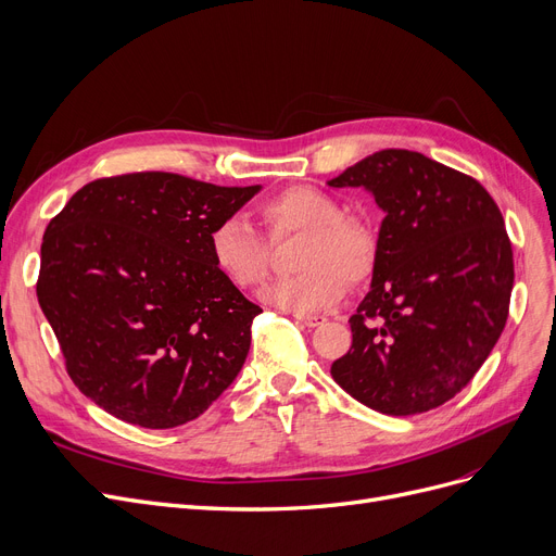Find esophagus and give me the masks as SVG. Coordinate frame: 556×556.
<instances>
[{
  "instance_id": "obj_1",
  "label": "esophagus",
  "mask_w": 556,
  "mask_h": 556,
  "mask_svg": "<svg viewBox=\"0 0 556 556\" xmlns=\"http://www.w3.org/2000/svg\"><path fill=\"white\" fill-rule=\"evenodd\" d=\"M296 319H299V324H303L307 328H316V326L326 324V316L324 314H299Z\"/></svg>"
}]
</instances>
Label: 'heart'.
<instances>
[{"label": "heart", "mask_w": 556, "mask_h": 556, "mask_svg": "<svg viewBox=\"0 0 556 556\" xmlns=\"http://www.w3.org/2000/svg\"><path fill=\"white\" fill-rule=\"evenodd\" d=\"M271 242L301 235L294 269L301 274L267 285L262 303L289 314L321 312L346 294V282L359 285L374 271L378 242L374 230L319 188L296 185L257 207ZM213 267L237 289H255L269 274L271 249L244 219L228 217L210 232Z\"/></svg>", "instance_id": "heart-1"}]
</instances>
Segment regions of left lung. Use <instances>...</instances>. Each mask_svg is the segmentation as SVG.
<instances>
[{
    "instance_id": "8db88e82",
    "label": "left lung",
    "mask_w": 556,
    "mask_h": 556,
    "mask_svg": "<svg viewBox=\"0 0 556 556\" xmlns=\"http://www.w3.org/2000/svg\"><path fill=\"white\" fill-rule=\"evenodd\" d=\"M328 185L366 188L387 215L371 292L349 321L353 346L330 374L376 412H430L472 380L505 330V219L478 180L407 149L366 155Z\"/></svg>"
}]
</instances>
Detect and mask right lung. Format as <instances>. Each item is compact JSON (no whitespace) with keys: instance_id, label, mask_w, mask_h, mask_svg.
Returning <instances> with one entry per match:
<instances>
[{"instance_id":"right-lung-1","label":"right lung","mask_w":556,"mask_h":556,"mask_svg":"<svg viewBox=\"0 0 556 556\" xmlns=\"http://www.w3.org/2000/svg\"><path fill=\"white\" fill-rule=\"evenodd\" d=\"M257 192L136 172L84 185L49 222L36 294L94 405L169 430L230 387L262 309L213 267L210 232Z\"/></svg>"}]
</instances>
